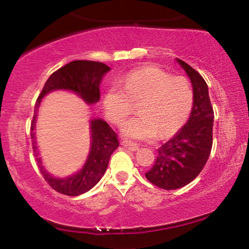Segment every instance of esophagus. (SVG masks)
Here are the masks:
<instances>
[{"instance_id": "esophagus-1", "label": "esophagus", "mask_w": 249, "mask_h": 249, "mask_svg": "<svg viewBox=\"0 0 249 249\" xmlns=\"http://www.w3.org/2000/svg\"><path fill=\"white\" fill-rule=\"evenodd\" d=\"M122 145L127 150L132 151V152H136V151L139 150V146L137 144H133V142H123Z\"/></svg>"}]
</instances>
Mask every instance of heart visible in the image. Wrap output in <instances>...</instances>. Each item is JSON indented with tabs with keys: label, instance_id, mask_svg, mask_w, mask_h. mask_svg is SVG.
<instances>
[{
	"label": "heart",
	"instance_id": "heart-1",
	"mask_svg": "<svg viewBox=\"0 0 249 249\" xmlns=\"http://www.w3.org/2000/svg\"><path fill=\"white\" fill-rule=\"evenodd\" d=\"M137 105L138 116L124 124L122 133L131 141H152L166 137L184 124L193 105V90L184 77H173L156 67L128 72L107 89L103 107L107 119L116 125L124 123Z\"/></svg>",
	"mask_w": 249,
	"mask_h": 249
}]
</instances>
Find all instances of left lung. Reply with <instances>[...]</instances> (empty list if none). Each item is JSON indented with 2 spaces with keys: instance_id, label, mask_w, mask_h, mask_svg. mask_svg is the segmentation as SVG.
Masks as SVG:
<instances>
[{
  "instance_id": "left-lung-1",
  "label": "left lung",
  "mask_w": 249,
  "mask_h": 249,
  "mask_svg": "<svg viewBox=\"0 0 249 249\" xmlns=\"http://www.w3.org/2000/svg\"><path fill=\"white\" fill-rule=\"evenodd\" d=\"M176 61L190 78L193 88V107L186 124L170 141L158 148V157L148 172V181L164 190L186 186L201 172L212 150L214 112L208 87L192 67Z\"/></svg>"
}]
</instances>
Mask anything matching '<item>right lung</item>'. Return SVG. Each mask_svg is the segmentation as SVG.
<instances>
[{
  "mask_svg": "<svg viewBox=\"0 0 249 249\" xmlns=\"http://www.w3.org/2000/svg\"><path fill=\"white\" fill-rule=\"evenodd\" d=\"M111 69L107 64L93 61H72L51 75L45 82L41 95L37 99L31 122V139H33L34 153L36 156L41 173L57 192L65 196H79L90 191L102 179L107 171L108 160L113 151L119 146L117 134L107 122L102 118L90 119V151L84 165L76 173L70 176L55 177L43 166L39 152L37 151L36 123L37 113L43 97L53 91L65 90L77 95L88 105L96 104L101 99L99 87L103 77Z\"/></svg>",
  "mask_w": 249,
  "mask_h": 249,
  "instance_id": "right-lung-1",
  "label": "right lung"
}]
</instances>
